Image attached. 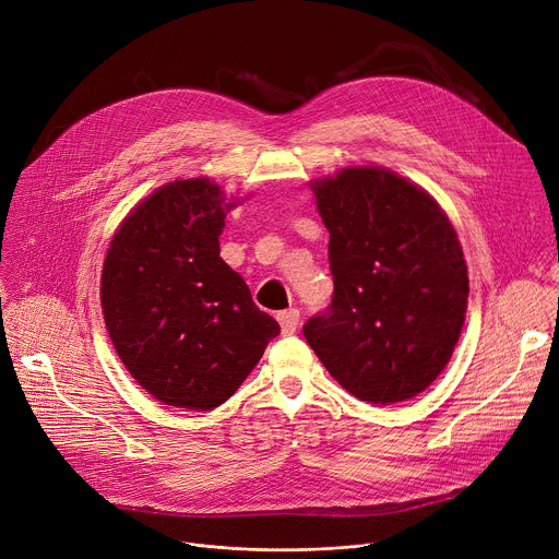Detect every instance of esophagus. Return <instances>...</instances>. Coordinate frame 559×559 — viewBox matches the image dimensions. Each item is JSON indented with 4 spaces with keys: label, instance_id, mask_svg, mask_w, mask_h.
I'll list each match as a JSON object with an SVG mask.
<instances>
[{
    "label": "esophagus",
    "instance_id": "obj_1",
    "mask_svg": "<svg viewBox=\"0 0 559 559\" xmlns=\"http://www.w3.org/2000/svg\"><path fill=\"white\" fill-rule=\"evenodd\" d=\"M276 318H278L283 334H294L298 328V321H300V313H298V309H287V311H281Z\"/></svg>",
    "mask_w": 559,
    "mask_h": 559
}]
</instances>
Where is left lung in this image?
Returning a JSON list of instances; mask_svg holds the SVG:
<instances>
[{
  "label": "left lung",
  "mask_w": 559,
  "mask_h": 559,
  "mask_svg": "<svg viewBox=\"0 0 559 559\" xmlns=\"http://www.w3.org/2000/svg\"><path fill=\"white\" fill-rule=\"evenodd\" d=\"M311 190L330 229L334 296L302 334L360 401H409L447 367L464 325L457 234L423 188L384 168H345Z\"/></svg>",
  "instance_id": "8db88e82"
}]
</instances>
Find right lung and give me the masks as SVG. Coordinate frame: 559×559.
Returning a JSON list of instances; mask_svg holds the SVG:
<instances>
[{"instance_id": "add662e5", "label": "right lung", "mask_w": 559, "mask_h": 559, "mask_svg": "<svg viewBox=\"0 0 559 559\" xmlns=\"http://www.w3.org/2000/svg\"><path fill=\"white\" fill-rule=\"evenodd\" d=\"M231 207L210 179L173 181L123 218L104 261L110 341L132 378L170 407L223 405L281 332L218 257Z\"/></svg>"}]
</instances>
